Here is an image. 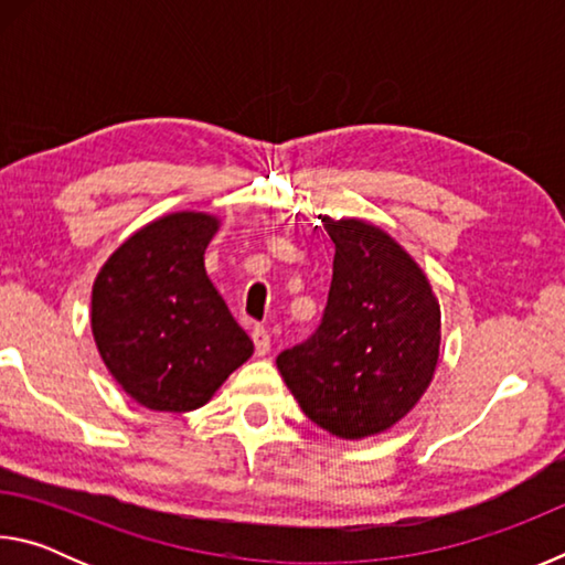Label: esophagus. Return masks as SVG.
<instances>
[{
	"instance_id": "esophagus-1",
	"label": "esophagus",
	"mask_w": 565,
	"mask_h": 565,
	"mask_svg": "<svg viewBox=\"0 0 565 565\" xmlns=\"http://www.w3.org/2000/svg\"><path fill=\"white\" fill-rule=\"evenodd\" d=\"M252 339H254L256 356H266V353L271 351V337H269V331H266L264 327H254Z\"/></svg>"
}]
</instances>
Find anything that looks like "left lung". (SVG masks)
Returning <instances> with one entry per match:
<instances>
[{
  "label": "left lung",
  "mask_w": 565,
  "mask_h": 565,
  "mask_svg": "<svg viewBox=\"0 0 565 565\" xmlns=\"http://www.w3.org/2000/svg\"><path fill=\"white\" fill-rule=\"evenodd\" d=\"M337 254L317 333L276 359L313 424L359 441L396 426L431 386L441 306L426 274L384 228L321 216Z\"/></svg>",
  "instance_id": "left-lung-1"
}]
</instances>
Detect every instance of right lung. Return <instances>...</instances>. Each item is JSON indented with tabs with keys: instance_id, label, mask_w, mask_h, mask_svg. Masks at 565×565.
<instances>
[{
	"instance_id": "right-lung-1",
	"label": "right lung",
	"mask_w": 565,
	"mask_h": 565,
	"mask_svg": "<svg viewBox=\"0 0 565 565\" xmlns=\"http://www.w3.org/2000/svg\"><path fill=\"white\" fill-rule=\"evenodd\" d=\"M218 216L164 214L119 244L92 286V337L104 366L137 404L194 411L254 353L204 252Z\"/></svg>"
}]
</instances>
